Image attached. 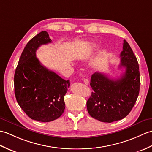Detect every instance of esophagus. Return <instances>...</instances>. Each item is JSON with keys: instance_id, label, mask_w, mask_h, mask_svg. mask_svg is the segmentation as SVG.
<instances>
[{"instance_id": "obj_1", "label": "esophagus", "mask_w": 152, "mask_h": 152, "mask_svg": "<svg viewBox=\"0 0 152 152\" xmlns=\"http://www.w3.org/2000/svg\"><path fill=\"white\" fill-rule=\"evenodd\" d=\"M83 82H84V83L86 85L88 86L89 84V80L88 79H83Z\"/></svg>"}]
</instances>
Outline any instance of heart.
I'll return each mask as SVG.
<instances>
[{"instance_id":"heart-1","label":"heart","mask_w":152,"mask_h":152,"mask_svg":"<svg viewBox=\"0 0 152 152\" xmlns=\"http://www.w3.org/2000/svg\"><path fill=\"white\" fill-rule=\"evenodd\" d=\"M93 47V46H91V47H90V48H89V50H91ZM89 50H87L86 51H85V52H83V56H86V55L89 52L88 51H89Z\"/></svg>"}]
</instances>
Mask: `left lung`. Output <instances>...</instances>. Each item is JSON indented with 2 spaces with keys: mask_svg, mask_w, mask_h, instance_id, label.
<instances>
[{
  "mask_svg": "<svg viewBox=\"0 0 152 152\" xmlns=\"http://www.w3.org/2000/svg\"><path fill=\"white\" fill-rule=\"evenodd\" d=\"M119 68L125 69L121 78H109L104 74H92L90 86L94 92L87 101V109L92 118L111 123L126 117L137 101L140 91L139 66L129 44L124 40Z\"/></svg>",
  "mask_w": 152,
  "mask_h": 152,
  "instance_id": "8db88e82",
  "label": "left lung"
}]
</instances>
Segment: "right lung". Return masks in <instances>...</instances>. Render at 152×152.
Returning a JSON list of instances; mask_svg holds the SVG:
<instances>
[{"instance_id": "add662e5", "label": "right lung", "mask_w": 152, "mask_h": 152, "mask_svg": "<svg viewBox=\"0 0 152 152\" xmlns=\"http://www.w3.org/2000/svg\"><path fill=\"white\" fill-rule=\"evenodd\" d=\"M46 31L27 44L14 75V91L19 106L31 119L49 122L59 118L65 108L64 96L70 86L65 80L42 65L36 56L41 45L51 43Z\"/></svg>"}]
</instances>
